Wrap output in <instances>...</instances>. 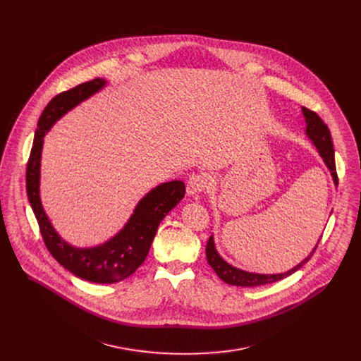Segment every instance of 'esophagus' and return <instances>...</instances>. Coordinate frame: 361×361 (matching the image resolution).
<instances>
[{
    "mask_svg": "<svg viewBox=\"0 0 361 361\" xmlns=\"http://www.w3.org/2000/svg\"><path fill=\"white\" fill-rule=\"evenodd\" d=\"M212 185H213V177L210 174H207V173L192 174V176H190L188 183H187V192L190 195L205 192L212 188Z\"/></svg>",
    "mask_w": 361,
    "mask_h": 361,
    "instance_id": "esophagus-1",
    "label": "esophagus"
}]
</instances>
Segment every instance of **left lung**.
<instances>
[{"label":"left lung","instance_id":"8db88e82","mask_svg":"<svg viewBox=\"0 0 361 361\" xmlns=\"http://www.w3.org/2000/svg\"><path fill=\"white\" fill-rule=\"evenodd\" d=\"M302 114H304L305 123H307L305 133H307L308 138H310L314 142V145L317 147L323 161L326 163L327 169L331 173V177H333L334 183L337 184L338 178H337V171H336L334 148H333V142H331L330 130L324 124V121L314 111L302 107ZM319 243H320V240L317 241L313 251L308 254L300 264H297L294 269H291L286 273H280V274H257V273H248V271L233 267L231 264L224 262L220 257V254L217 252L213 235L209 238L207 247H205V255H207V262L212 266V269L216 271V274L224 283L231 284V286H238V287H257V286H264V284H270V283L283 280V279L291 276L293 273H295L297 270H300L308 260L312 259V255L314 254Z\"/></svg>","mask_w":361,"mask_h":361}]
</instances>
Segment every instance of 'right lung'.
Here are the masks:
<instances>
[{
    "label": "right lung",
    "mask_w": 361,
    "mask_h": 361,
    "mask_svg": "<svg viewBox=\"0 0 361 361\" xmlns=\"http://www.w3.org/2000/svg\"><path fill=\"white\" fill-rule=\"evenodd\" d=\"M107 84L94 78L51 99L39 116L30 159L27 163V195L39 226L44 244L51 255L74 276L101 284L118 283L130 277L144 263L154 235L163 219L176 207L185 194L180 180L163 183L144 195L124 228L107 243L77 248L66 243L49 223L39 200V166L45 133L66 113L78 106Z\"/></svg>",
    "instance_id": "right-lung-1"
}]
</instances>
